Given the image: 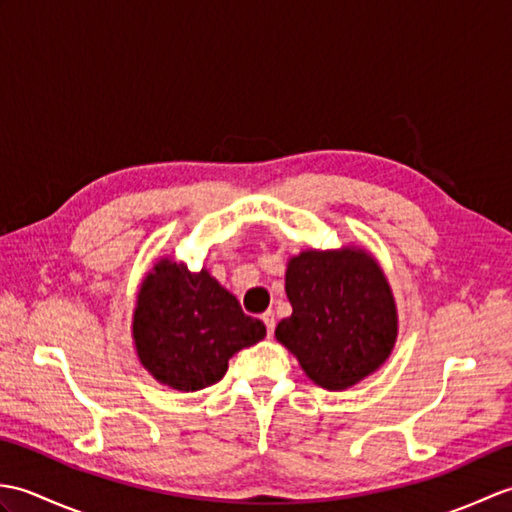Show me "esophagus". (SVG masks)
<instances>
[{
	"instance_id": "esophagus-1",
	"label": "esophagus",
	"mask_w": 512,
	"mask_h": 512,
	"mask_svg": "<svg viewBox=\"0 0 512 512\" xmlns=\"http://www.w3.org/2000/svg\"><path fill=\"white\" fill-rule=\"evenodd\" d=\"M262 321L266 323V332H268V336H273V332H275V312H273V310L264 312V314H262Z\"/></svg>"
}]
</instances>
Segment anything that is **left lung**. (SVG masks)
Instances as JSON below:
<instances>
[{"label": "left lung", "mask_w": 512, "mask_h": 512, "mask_svg": "<svg viewBox=\"0 0 512 512\" xmlns=\"http://www.w3.org/2000/svg\"><path fill=\"white\" fill-rule=\"evenodd\" d=\"M286 295L292 314L279 321L275 336L317 385L352 387L394 350V295L365 250H306L292 257Z\"/></svg>", "instance_id": "left-lung-1"}]
</instances>
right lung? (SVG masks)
<instances>
[{"label": "right lung", "mask_w": 512, "mask_h": 512, "mask_svg": "<svg viewBox=\"0 0 512 512\" xmlns=\"http://www.w3.org/2000/svg\"><path fill=\"white\" fill-rule=\"evenodd\" d=\"M266 336L264 323L200 270L162 259L138 292L134 341L140 363L156 380L198 391L222 380L228 358Z\"/></svg>", "instance_id": "1"}]
</instances>
